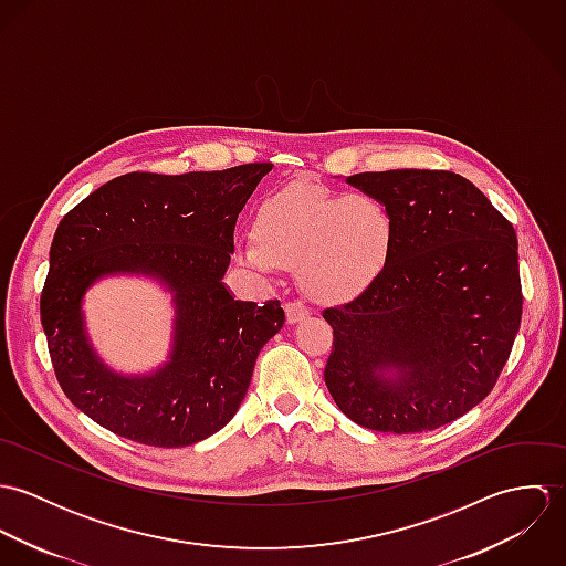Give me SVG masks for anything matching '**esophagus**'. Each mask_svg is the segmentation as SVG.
Wrapping results in <instances>:
<instances>
[{"label":"esophagus","instance_id":"1","mask_svg":"<svg viewBox=\"0 0 566 566\" xmlns=\"http://www.w3.org/2000/svg\"><path fill=\"white\" fill-rule=\"evenodd\" d=\"M285 316L290 324L301 323L310 316V307L301 301H290V303H285Z\"/></svg>","mask_w":566,"mask_h":566}]
</instances>
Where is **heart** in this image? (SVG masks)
Listing matches in <instances>:
<instances>
[{
  "instance_id": "heart-1",
  "label": "heart",
  "mask_w": 566,
  "mask_h": 566,
  "mask_svg": "<svg viewBox=\"0 0 566 566\" xmlns=\"http://www.w3.org/2000/svg\"><path fill=\"white\" fill-rule=\"evenodd\" d=\"M392 240L395 218L381 200L292 185L261 202L254 235L240 243V256L261 272H274L279 263L296 268L312 301L342 305L379 279Z\"/></svg>"
}]
</instances>
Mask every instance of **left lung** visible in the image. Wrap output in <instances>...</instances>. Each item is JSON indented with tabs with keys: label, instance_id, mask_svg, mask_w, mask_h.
<instances>
[{
	"label": "left lung",
	"instance_id": "8db88e82",
	"mask_svg": "<svg viewBox=\"0 0 566 566\" xmlns=\"http://www.w3.org/2000/svg\"><path fill=\"white\" fill-rule=\"evenodd\" d=\"M346 182L390 209L395 240L379 279L323 312L333 328L324 384L366 429H438L482 403L510 357L523 314L514 227L449 169L361 171Z\"/></svg>",
	"mask_w": 566,
	"mask_h": 566
}]
</instances>
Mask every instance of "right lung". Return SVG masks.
<instances>
[{"label":"right lung","instance_id":"1","mask_svg":"<svg viewBox=\"0 0 566 566\" xmlns=\"http://www.w3.org/2000/svg\"><path fill=\"white\" fill-rule=\"evenodd\" d=\"M272 163L165 176L130 171L86 196L59 224L41 292V324L67 399L104 429L176 449L220 431L242 405L263 344L279 333V301H235L222 285L238 216ZM146 271L177 296L170 364L119 378L81 331L83 290L104 273Z\"/></svg>","mask_w":566,"mask_h":566}]
</instances>
